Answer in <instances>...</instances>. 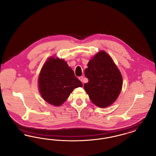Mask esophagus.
Masks as SVG:
<instances>
[{
	"mask_svg": "<svg viewBox=\"0 0 156 156\" xmlns=\"http://www.w3.org/2000/svg\"><path fill=\"white\" fill-rule=\"evenodd\" d=\"M79 80H80L81 81L83 82V76H80V77H79Z\"/></svg>",
	"mask_w": 156,
	"mask_h": 156,
	"instance_id": "34e87169",
	"label": "esophagus"
}]
</instances>
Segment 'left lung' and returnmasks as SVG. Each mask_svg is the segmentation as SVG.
I'll return each mask as SVG.
<instances>
[{
	"mask_svg": "<svg viewBox=\"0 0 156 156\" xmlns=\"http://www.w3.org/2000/svg\"><path fill=\"white\" fill-rule=\"evenodd\" d=\"M85 76L88 79L83 88L91 101L100 108L113 103L122 87V76L111 57L101 51L90 59Z\"/></svg>",
	"mask_w": 156,
	"mask_h": 156,
	"instance_id": "left-lung-1",
	"label": "left lung"
}]
</instances>
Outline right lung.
<instances>
[{"label": "right lung", "instance_id": "obj_1", "mask_svg": "<svg viewBox=\"0 0 156 156\" xmlns=\"http://www.w3.org/2000/svg\"><path fill=\"white\" fill-rule=\"evenodd\" d=\"M40 92L46 102L61 106L73 90L82 83L64 59L50 58L41 69L38 78Z\"/></svg>", "mask_w": 156, "mask_h": 156}]
</instances>
